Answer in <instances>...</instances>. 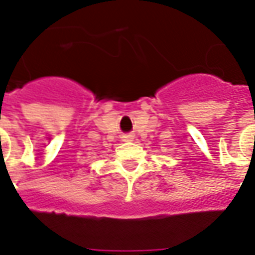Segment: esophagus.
Returning a JSON list of instances; mask_svg holds the SVG:
<instances>
[{
    "mask_svg": "<svg viewBox=\"0 0 255 255\" xmlns=\"http://www.w3.org/2000/svg\"><path fill=\"white\" fill-rule=\"evenodd\" d=\"M133 136L132 134H124L123 136V141H132Z\"/></svg>",
    "mask_w": 255,
    "mask_h": 255,
    "instance_id": "34e87169",
    "label": "esophagus"
}]
</instances>
